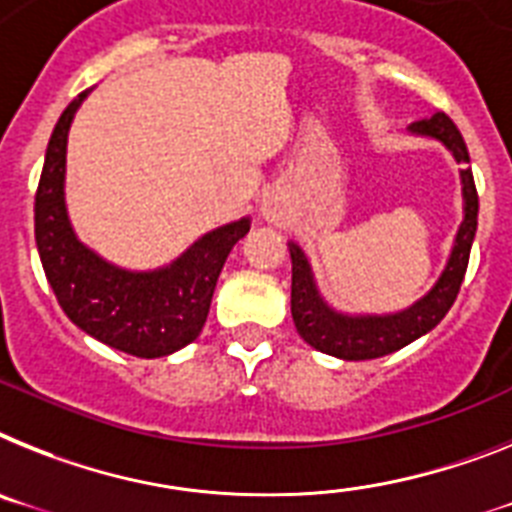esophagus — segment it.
Wrapping results in <instances>:
<instances>
[{
    "mask_svg": "<svg viewBox=\"0 0 512 512\" xmlns=\"http://www.w3.org/2000/svg\"><path fill=\"white\" fill-rule=\"evenodd\" d=\"M263 216L270 218V221H276L278 216H281V203H278V197L268 195L263 200Z\"/></svg>",
    "mask_w": 512,
    "mask_h": 512,
    "instance_id": "obj_1",
    "label": "esophagus"
}]
</instances>
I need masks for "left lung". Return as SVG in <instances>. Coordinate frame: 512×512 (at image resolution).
Masks as SVG:
<instances>
[{"label": "left lung", "instance_id": "left-lung-1", "mask_svg": "<svg viewBox=\"0 0 512 512\" xmlns=\"http://www.w3.org/2000/svg\"><path fill=\"white\" fill-rule=\"evenodd\" d=\"M411 135L432 137L450 150L455 163H461V192H463V221L455 234L453 249L435 286L424 296H419L411 307L388 312V315H349L338 312L322 299L315 283V273L309 265V257L296 242H289L291 255V317L299 330V336L322 354L338 356L346 362H364V359H380L393 351L409 346L416 338L427 336L437 328V322L448 315L455 296L461 291L463 276L468 268V255L476 234V218H479V197H476L474 174L468 169V150L461 132L445 117L442 111L429 119L414 122L409 127Z\"/></svg>", "mask_w": 512, "mask_h": 512}]
</instances>
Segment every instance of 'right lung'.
Returning <instances> with one entry per match:
<instances>
[{"label": "right lung", "instance_id": "1", "mask_svg": "<svg viewBox=\"0 0 512 512\" xmlns=\"http://www.w3.org/2000/svg\"><path fill=\"white\" fill-rule=\"evenodd\" d=\"M80 93L62 111L46 148L36 192V247L64 315L96 341L140 359H158L195 341L208 320L223 263L249 231V216L218 226L169 265L127 270L80 242L67 213V135Z\"/></svg>", "mask_w": 512, "mask_h": 512}]
</instances>
